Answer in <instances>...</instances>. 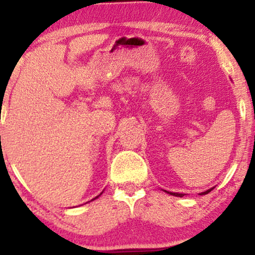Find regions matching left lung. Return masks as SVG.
Returning <instances> with one entry per match:
<instances>
[{
  "label": "left lung",
  "instance_id": "1",
  "mask_svg": "<svg viewBox=\"0 0 255 255\" xmlns=\"http://www.w3.org/2000/svg\"><path fill=\"white\" fill-rule=\"evenodd\" d=\"M212 189H213V188H210V189H207L206 192H203V193H200V195L207 194V193H210V192H211ZM168 193H169V194L174 195V197H180V198H181V197H183V194H182V193H172V192H168Z\"/></svg>",
  "mask_w": 255,
  "mask_h": 255
}]
</instances>
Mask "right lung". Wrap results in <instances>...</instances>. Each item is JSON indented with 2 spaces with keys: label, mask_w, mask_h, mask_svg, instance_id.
<instances>
[{
  "label": "right lung",
  "mask_w": 255,
  "mask_h": 255,
  "mask_svg": "<svg viewBox=\"0 0 255 255\" xmlns=\"http://www.w3.org/2000/svg\"><path fill=\"white\" fill-rule=\"evenodd\" d=\"M101 194H102V193H101ZM101 194H99V195H101ZM99 195H98V197H99ZM98 197H96V198H98ZM96 198H95V199H96Z\"/></svg>",
  "instance_id": "add662e5"
}]
</instances>
